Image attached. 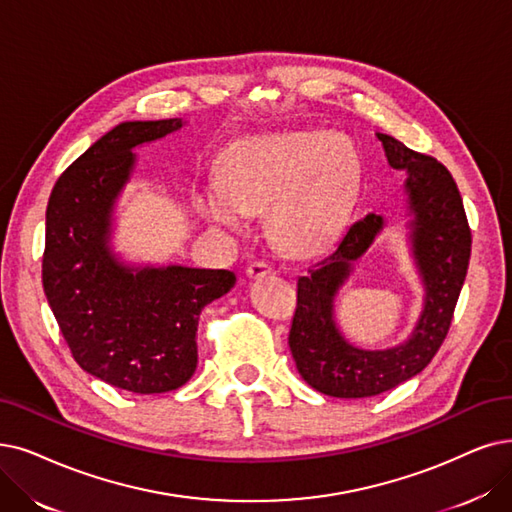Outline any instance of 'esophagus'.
Segmentation results:
<instances>
[{"label": "esophagus", "instance_id": "34e87169", "mask_svg": "<svg viewBox=\"0 0 512 512\" xmlns=\"http://www.w3.org/2000/svg\"><path fill=\"white\" fill-rule=\"evenodd\" d=\"M273 273H275L273 264L267 260H254L248 267V277H254V279L264 277V275H273Z\"/></svg>", "mask_w": 512, "mask_h": 512}]
</instances>
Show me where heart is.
<instances>
[{"instance_id":"b5f03b06","label":"heart","mask_w":512,"mask_h":512,"mask_svg":"<svg viewBox=\"0 0 512 512\" xmlns=\"http://www.w3.org/2000/svg\"><path fill=\"white\" fill-rule=\"evenodd\" d=\"M359 157L338 134L298 132L248 138L227 153L222 185L201 199V212L231 233L250 214L267 212L279 248L311 254L342 231L359 189Z\"/></svg>"}]
</instances>
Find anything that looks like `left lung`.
<instances>
[{
  "instance_id": "obj_1",
  "label": "left lung",
  "mask_w": 512,
  "mask_h": 512,
  "mask_svg": "<svg viewBox=\"0 0 512 512\" xmlns=\"http://www.w3.org/2000/svg\"><path fill=\"white\" fill-rule=\"evenodd\" d=\"M388 163L407 170L412 248L426 300L412 338L397 349L361 351L346 342L334 323V296L355 262L384 227V218L367 214L351 224L336 250L298 279L296 311L290 327V351L300 376L315 391L361 399L391 391L414 378L443 344L470 260V227L452 174L435 157L418 153L388 134H378Z\"/></svg>"
}]
</instances>
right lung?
<instances>
[{
  "instance_id": "1",
  "label": "right lung",
  "mask_w": 512,
  "mask_h": 512,
  "mask_svg": "<svg viewBox=\"0 0 512 512\" xmlns=\"http://www.w3.org/2000/svg\"><path fill=\"white\" fill-rule=\"evenodd\" d=\"M180 126L176 117L115 126L60 174L46 210L42 283L60 334L81 370L138 395L193 376L203 306L235 285L224 269H128L107 245L132 149Z\"/></svg>"
}]
</instances>
